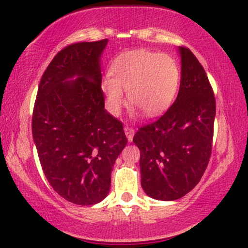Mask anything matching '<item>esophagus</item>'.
I'll return each mask as SVG.
<instances>
[{"label":"esophagus","instance_id":"esophagus-1","mask_svg":"<svg viewBox=\"0 0 248 248\" xmlns=\"http://www.w3.org/2000/svg\"><path fill=\"white\" fill-rule=\"evenodd\" d=\"M124 133H126V136H127L128 140H129V142H131V140H133L134 135H135V129H134V128L126 127V128H124Z\"/></svg>","mask_w":248,"mask_h":248}]
</instances>
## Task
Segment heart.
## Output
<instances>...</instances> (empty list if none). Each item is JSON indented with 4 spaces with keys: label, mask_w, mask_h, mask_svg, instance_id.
<instances>
[{
    "label": "heart",
    "mask_w": 248,
    "mask_h": 248,
    "mask_svg": "<svg viewBox=\"0 0 248 248\" xmlns=\"http://www.w3.org/2000/svg\"><path fill=\"white\" fill-rule=\"evenodd\" d=\"M181 81L176 59L146 49L122 52L111 62L102 81L105 104L112 115L120 114L127 90L131 104L149 117L161 114L174 102Z\"/></svg>",
    "instance_id": "heart-1"
}]
</instances>
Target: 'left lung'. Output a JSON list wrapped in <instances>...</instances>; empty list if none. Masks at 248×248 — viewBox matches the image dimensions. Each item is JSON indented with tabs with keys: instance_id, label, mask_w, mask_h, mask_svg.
I'll use <instances>...</instances> for the list:
<instances>
[{
	"instance_id": "left-lung-1",
	"label": "left lung",
	"mask_w": 248,
	"mask_h": 248,
	"mask_svg": "<svg viewBox=\"0 0 248 248\" xmlns=\"http://www.w3.org/2000/svg\"><path fill=\"white\" fill-rule=\"evenodd\" d=\"M178 50L181 84L174 104L133 139L140 151V184L158 200H176L190 192L207 168L213 146L214 92L191 50Z\"/></svg>"
}]
</instances>
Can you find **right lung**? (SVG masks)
I'll return each instance as SVG.
<instances>
[{
	"label": "right lung",
	"mask_w": 248,
	"mask_h": 248,
	"mask_svg": "<svg viewBox=\"0 0 248 248\" xmlns=\"http://www.w3.org/2000/svg\"><path fill=\"white\" fill-rule=\"evenodd\" d=\"M106 45L108 39L62 49L41 78L34 103L32 131L43 173L77 205L108 196L112 167L128 142L122 122L104 108L99 57ZM73 76L79 78L67 79Z\"/></svg>",
	"instance_id": "obj_1"
}]
</instances>
